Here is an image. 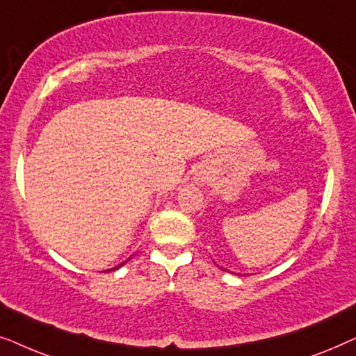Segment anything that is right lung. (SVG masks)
Segmentation results:
<instances>
[{
	"mask_svg": "<svg viewBox=\"0 0 356 356\" xmlns=\"http://www.w3.org/2000/svg\"><path fill=\"white\" fill-rule=\"evenodd\" d=\"M129 261V259H128ZM126 264V261L124 262H121V264L120 266H116V267H113V269H108V270H116V269H118V267H121V266H124ZM108 270H106V272H108Z\"/></svg>",
	"mask_w": 356,
	"mask_h": 356,
	"instance_id": "add662e5",
	"label": "right lung"
}]
</instances>
